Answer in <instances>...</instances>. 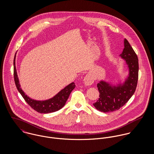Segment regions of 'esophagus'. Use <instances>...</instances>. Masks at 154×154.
Listing matches in <instances>:
<instances>
[{"mask_svg": "<svg viewBox=\"0 0 154 154\" xmlns=\"http://www.w3.org/2000/svg\"><path fill=\"white\" fill-rule=\"evenodd\" d=\"M84 84L85 85L89 86V85H91L94 83V79L91 76L87 75L84 77Z\"/></svg>", "mask_w": 154, "mask_h": 154, "instance_id": "esophagus-1", "label": "esophagus"}]
</instances>
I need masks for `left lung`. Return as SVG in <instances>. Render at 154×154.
<instances>
[{
    "mask_svg": "<svg viewBox=\"0 0 154 154\" xmlns=\"http://www.w3.org/2000/svg\"><path fill=\"white\" fill-rule=\"evenodd\" d=\"M124 47L120 57L125 62L128 75L123 82L121 79L116 84L101 80L97 84L100 98L93 105L100 111L108 112L120 109L129 100L136 90L139 72L137 56L125 38Z\"/></svg>",
    "mask_w": 154,
    "mask_h": 154,
    "instance_id": "obj_1",
    "label": "left lung"
}]
</instances>
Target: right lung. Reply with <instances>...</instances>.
Wrapping results in <instances>:
<instances>
[{
	"mask_svg": "<svg viewBox=\"0 0 154 154\" xmlns=\"http://www.w3.org/2000/svg\"><path fill=\"white\" fill-rule=\"evenodd\" d=\"M16 54L14 60V75L15 83L17 89L21 94L22 97L24 98L25 101L31 106L33 109L40 113L47 114L49 112H55L56 111L61 109L66 104L70 92L76 87L75 82H72L67 85L61 91H60L57 94L53 97L49 98L46 100H35L31 98L22 91L20 84V81L17 75V69L15 66V58Z\"/></svg>",
	"mask_w": 154,
	"mask_h": 154,
	"instance_id": "1",
	"label": "right lung"
}]
</instances>
